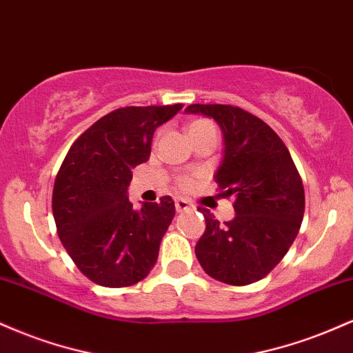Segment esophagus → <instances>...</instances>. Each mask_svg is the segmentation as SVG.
I'll return each instance as SVG.
<instances>
[{"label": "esophagus", "instance_id": "1", "mask_svg": "<svg viewBox=\"0 0 353 353\" xmlns=\"http://www.w3.org/2000/svg\"><path fill=\"white\" fill-rule=\"evenodd\" d=\"M192 205H190V202H188L185 199H176V210L177 212H185V210H189Z\"/></svg>", "mask_w": 353, "mask_h": 353}]
</instances>
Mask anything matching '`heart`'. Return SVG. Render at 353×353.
I'll use <instances>...</instances> for the list:
<instances>
[{
    "instance_id": "1",
    "label": "heart",
    "mask_w": 353,
    "mask_h": 353,
    "mask_svg": "<svg viewBox=\"0 0 353 353\" xmlns=\"http://www.w3.org/2000/svg\"><path fill=\"white\" fill-rule=\"evenodd\" d=\"M205 124H210L209 123V121H194V123L192 124H190L189 125V129H192V128H199V125H205ZM182 185H189V179H184V181H182Z\"/></svg>"
}]
</instances>
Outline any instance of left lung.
Instances as JSON below:
<instances>
[{
	"label": "left lung",
	"instance_id": "obj_1",
	"mask_svg": "<svg viewBox=\"0 0 353 353\" xmlns=\"http://www.w3.org/2000/svg\"><path fill=\"white\" fill-rule=\"evenodd\" d=\"M188 114L212 117L224 151L214 179L234 197L236 217L221 222L201 209L205 232L196 257L210 277L229 285L264 279L287 254L303 219V185L289 149L270 125L228 104H190Z\"/></svg>",
	"mask_w": 353,
	"mask_h": 353
}]
</instances>
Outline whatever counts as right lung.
Instances as JSON below:
<instances>
[{
    "label": "right lung",
    "instance_id": "right-lung-1",
    "mask_svg": "<svg viewBox=\"0 0 353 353\" xmlns=\"http://www.w3.org/2000/svg\"><path fill=\"white\" fill-rule=\"evenodd\" d=\"M182 109L128 106L84 131L64 157L52 216L78 269L103 287L134 285L151 272L176 205L169 196L132 209V169L151 156L154 131Z\"/></svg>",
    "mask_w": 353,
    "mask_h": 353
}]
</instances>
